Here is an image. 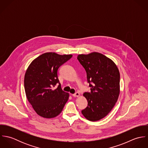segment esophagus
I'll return each mask as SVG.
<instances>
[{
	"label": "esophagus",
	"mask_w": 148,
	"mask_h": 148,
	"mask_svg": "<svg viewBox=\"0 0 148 148\" xmlns=\"http://www.w3.org/2000/svg\"><path fill=\"white\" fill-rule=\"evenodd\" d=\"M72 96L73 97H79L80 96V93L79 92H76V93H75L74 94H72Z\"/></svg>",
	"instance_id": "34e87169"
}]
</instances>
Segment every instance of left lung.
Masks as SVG:
<instances>
[{"label":"left lung","instance_id":"8db88e82","mask_svg":"<svg viewBox=\"0 0 148 148\" xmlns=\"http://www.w3.org/2000/svg\"><path fill=\"white\" fill-rule=\"evenodd\" d=\"M77 59L86 71L90 87V93L83 94L88 106L82 113L89 121H99L109 114L118 100L119 70L113 60L99 52L80 54Z\"/></svg>","mask_w":148,"mask_h":148}]
</instances>
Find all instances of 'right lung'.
<instances>
[{
    "instance_id": "1",
    "label": "right lung",
    "mask_w": 148,
    "mask_h": 148,
    "mask_svg": "<svg viewBox=\"0 0 148 148\" xmlns=\"http://www.w3.org/2000/svg\"><path fill=\"white\" fill-rule=\"evenodd\" d=\"M72 57V55L46 52L35 59L28 66L24 76L25 95L39 116L51 119L63 110L69 94L61 88L58 69ZM58 83L60 85L56 88Z\"/></svg>"
}]
</instances>
